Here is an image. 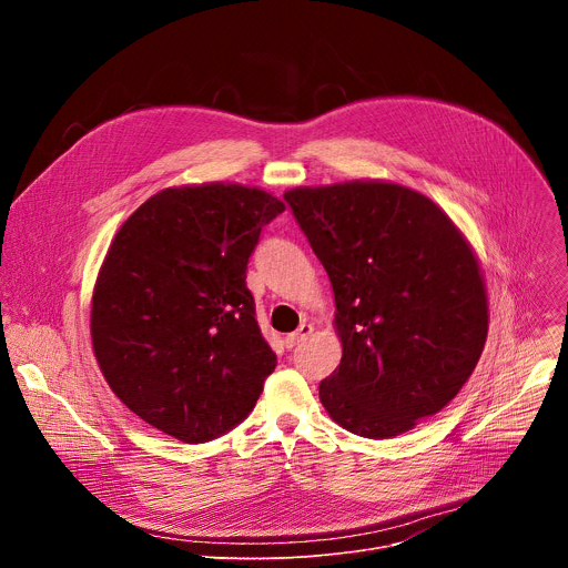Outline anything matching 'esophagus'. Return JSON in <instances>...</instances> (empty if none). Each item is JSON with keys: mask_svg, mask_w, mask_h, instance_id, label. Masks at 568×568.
Returning a JSON list of instances; mask_svg holds the SVG:
<instances>
[{"mask_svg": "<svg viewBox=\"0 0 568 568\" xmlns=\"http://www.w3.org/2000/svg\"><path fill=\"white\" fill-rule=\"evenodd\" d=\"M312 326H310V323H301V326H298V331L296 333H290L287 337H285V346L287 348H294V346H298L303 339H307L310 335H312Z\"/></svg>", "mask_w": 568, "mask_h": 568, "instance_id": "esophagus-1", "label": "esophagus"}]
</instances>
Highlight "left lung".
<instances>
[{"label":"left lung","instance_id":"8db88e82","mask_svg":"<svg viewBox=\"0 0 568 568\" xmlns=\"http://www.w3.org/2000/svg\"><path fill=\"white\" fill-rule=\"evenodd\" d=\"M335 292L337 371L318 384L331 418L393 438L438 414L488 339V292L460 229L427 195L379 180L285 193Z\"/></svg>","mask_w":568,"mask_h":568}]
</instances>
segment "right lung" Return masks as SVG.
Segmentation results:
<instances>
[{
	"instance_id": "add662e5",
	"label": "right lung",
	"mask_w": 568,
	"mask_h": 568,
	"mask_svg": "<svg viewBox=\"0 0 568 568\" xmlns=\"http://www.w3.org/2000/svg\"><path fill=\"white\" fill-rule=\"evenodd\" d=\"M285 204L242 184L148 197L116 231L92 296V346L125 407L182 443H206L256 407L276 355L247 263Z\"/></svg>"
}]
</instances>
